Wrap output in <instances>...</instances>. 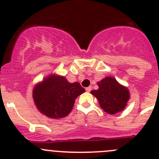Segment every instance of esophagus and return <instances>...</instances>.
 <instances>
[{"mask_svg": "<svg viewBox=\"0 0 159 159\" xmlns=\"http://www.w3.org/2000/svg\"><path fill=\"white\" fill-rule=\"evenodd\" d=\"M91 90H92V87L90 86V87H88V88H86V91L88 92H91Z\"/></svg>", "mask_w": 159, "mask_h": 159, "instance_id": "obj_1", "label": "esophagus"}]
</instances>
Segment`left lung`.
<instances>
[{
    "instance_id": "left-lung-1",
    "label": "left lung",
    "mask_w": 159,
    "mask_h": 159,
    "mask_svg": "<svg viewBox=\"0 0 159 159\" xmlns=\"http://www.w3.org/2000/svg\"><path fill=\"white\" fill-rule=\"evenodd\" d=\"M97 84L99 89L93 90L91 93L96 97L102 110L110 115L124 110L130 99V92L127 87L110 76L105 77Z\"/></svg>"
}]
</instances>
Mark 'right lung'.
Returning <instances> with one entry per match:
<instances>
[{
    "label": "right lung",
    "instance_id": "right-lung-1",
    "mask_svg": "<svg viewBox=\"0 0 159 159\" xmlns=\"http://www.w3.org/2000/svg\"><path fill=\"white\" fill-rule=\"evenodd\" d=\"M85 89L78 82L51 74L35 85L32 98L38 111L50 119H62L71 111L75 100Z\"/></svg>",
    "mask_w": 159,
    "mask_h": 159
}]
</instances>
